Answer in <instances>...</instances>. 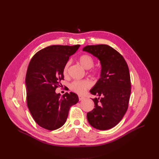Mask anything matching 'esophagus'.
I'll list each match as a JSON object with an SVG mask.
<instances>
[{
    "label": "esophagus",
    "instance_id": "34e87169",
    "mask_svg": "<svg viewBox=\"0 0 159 159\" xmlns=\"http://www.w3.org/2000/svg\"><path fill=\"white\" fill-rule=\"evenodd\" d=\"M79 101H82L83 99H84L85 97L84 96H82V95H79Z\"/></svg>",
    "mask_w": 159,
    "mask_h": 159
}]
</instances>
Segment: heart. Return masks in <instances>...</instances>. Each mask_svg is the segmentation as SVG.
I'll list each match as a JSON object with an SVG mask.
<instances>
[{
	"instance_id": "1",
	"label": "heart",
	"mask_w": 159,
	"mask_h": 159,
	"mask_svg": "<svg viewBox=\"0 0 159 159\" xmlns=\"http://www.w3.org/2000/svg\"><path fill=\"white\" fill-rule=\"evenodd\" d=\"M79 62L81 65L86 70L92 68L94 64L93 58L90 55L86 54L82 55L79 57ZM70 64V62L68 61L64 66L63 70V73L64 75H66L67 73H68ZM91 82L88 79L75 80L70 84V88L75 93L78 94H82L83 93L85 92L87 89H88L91 86Z\"/></svg>"
}]
</instances>
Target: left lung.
<instances>
[{
    "label": "left lung",
    "instance_id": "8db88e82",
    "mask_svg": "<svg viewBox=\"0 0 159 159\" xmlns=\"http://www.w3.org/2000/svg\"><path fill=\"white\" fill-rule=\"evenodd\" d=\"M82 50L97 57L101 65L100 79L89 91L99 97L92 98L95 108L87 113L88 122L97 129H111L122 120L128 107L131 80L128 64L110 46H86Z\"/></svg>",
    "mask_w": 159,
    "mask_h": 159
}]
</instances>
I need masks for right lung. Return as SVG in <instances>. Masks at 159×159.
<instances>
[{
    "mask_svg": "<svg viewBox=\"0 0 159 159\" xmlns=\"http://www.w3.org/2000/svg\"><path fill=\"white\" fill-rule=\"evenodd\" d=\"M80 45H53L40 50L29 64L26 83L27 104L33 119L48 130L62 127L68 116L70 108L79 102L73 92L62 96L56 93L64 79L63 70L69 58Z\"/></svg>",
    "mask_w": 159,
    "mask_h": 159,
    "instance_id": "1",
    "label": "right lung"
}]
</instances>
